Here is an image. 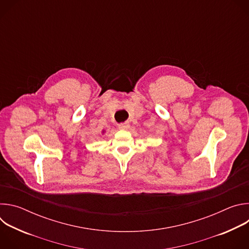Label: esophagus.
<instances>
[{
	"label": "esophagus",
	"instance_id": "esophagus-1",
	"mask_svg": "<svg viewBox=\"0 0 249 249\" xmlns=\"http://www.w3.org/2000/svg\"><path fill=\"white\" fill-rule=\"evenodd\" d=\"M129 127H130L129 122H123V123L118 124V128L121 130H127V129H129Z\"/></svg>",
	"mask_w": 249,
	"mask_h": 249
}]
</instances>
